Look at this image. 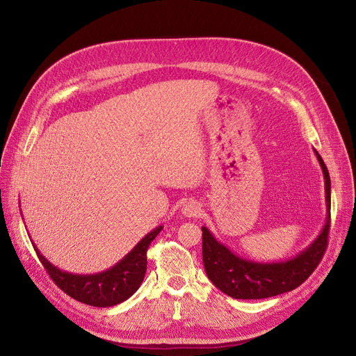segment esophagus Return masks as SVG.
Returning a JSON list of instances; mask_svg holds the SVG:
<instances>
[{"instance_id": "esophagus-1", "label": "esophagus", "mask_w": 356, "mask_h": 356, "mask_svg": "<svg viewBox=\"0 0 356 356\" xmlns=\"http://www.w3.org/2000/svg\"><path fill=\"white\" fill-rule=\"evenodd\" d=\"M200 213V204L197 202H186L181 207V215L186 218H196Z\"/></svg>"}]
</instances>
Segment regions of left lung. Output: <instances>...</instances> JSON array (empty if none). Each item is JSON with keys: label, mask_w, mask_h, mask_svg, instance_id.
I'll return each instance as SVG.
<instances>
[{"label": "left lung", "mask_w": 356, "mask_h": 356, "mask_svg": "<svg viewBox=\"0 0 356 356\" xmlns=\"http://www.w3.org/2000/svg\"><path fill=\"white\" fill-rule=\"evenodd\" d=\"M325 177L326 222L309 247L296 257L277 263H257L241 258L202 227V257L208 278L222 293L242 300H257L297 289L316 270L327 247L330 228V177L327 167L314 149Z\"/></svg>", "instance_id": "left-lung-1"}]
</instances>
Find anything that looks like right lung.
Instances as JSON below:
<instances>
[{"label":"right lung","instance_id":"right-lung-1","mask_svg":"<svg viewBox=\"0 0 356 356\" xmlns=\"http://www.w3.org/2000/svg\"><path fill=\"white\" fill-rule=\"evenodd\" d=\"M161 229L163 227L160 225L148 232L114 267L98 274L63 271L44 258L33 241L31 244L50 278L66 294L89 306L111 307L125 302L141 286L147 270V250Z\"/></svg>","mask_w":356,"mask_h":356}]
</instances>
